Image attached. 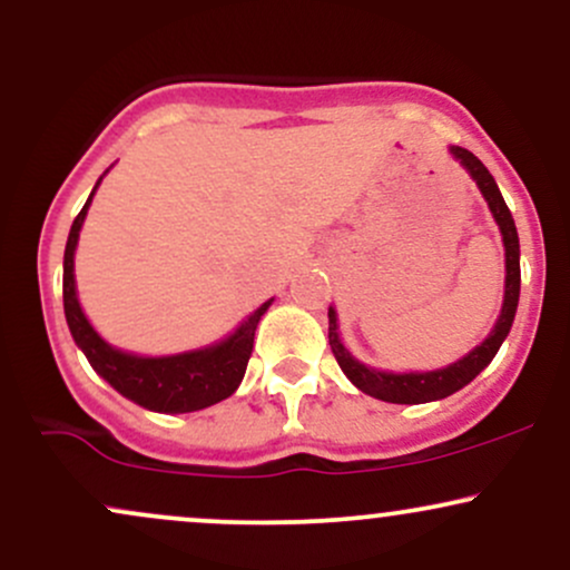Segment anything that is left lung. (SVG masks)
I'll return each mask as SVG.
<instances>
[{
	"mask_svg": "<svg viewBox=\"0 0 570 570\" xmlns=\"http://www.w3.org/2000/svg\"><path fill=\"white\" fill-rule=\"evenodd\" d=\"M450 153H453L455 158L466 166V171L472 174V179L476 181V187L482 189L490 212H493V217L501 227L503 248H507V292H503V307H501L499 322H495L493 332H490V337L482 345H476L469 356H463L461 362L450 364V367L436 370V372H407V375L377 372V370L364 367V364H358L356 358L343 348V343H340L337 316L330 307V345H332V353H335L340 370L348 375V381L356 385L358 391H364V394L375 399H383V402H391V404L434 402V399L455 394L458 389L472 383L474 377L480 375L490 362H493L495 353H499L503 337H507L509 330H512L517 299H520V240H517L512 212H509V206L503 203L501 189L495 185V179L490 176L488 168L482 166V160L476 158V155H472L463 147H450Z\"/></svg>",
	"mask_w": 570,
	"mask_h": 570,
	"instance_id": "8db88e82",
	"label": "left lung"
}]
</instances>
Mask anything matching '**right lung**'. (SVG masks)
<instances>
[{
  "mask_svg": "<svg viewBox=\"0 0 570 570\" xmlns=\"http://www.w3.org/2000/svg\"><path fill=\"white\" fill-rule=\"evenodd\" d=\"M94 193H90L82 212L77 214L69 230L67 252H63V313H67L71 337L88 356L90 367L115 391L153 412H195L227 399L244 381L248 356L254 348V330H257L271 299L259 305L230 337L206 351L163 358H144L115 351L88 324L75 292V246Z\"/></svg>",
  "mask_w": 570,
  "mask_h": 570,
  "instance_id": "add662e5",
  "label": "right lung"
}]
</instances>
